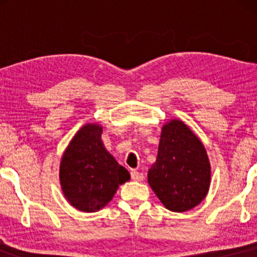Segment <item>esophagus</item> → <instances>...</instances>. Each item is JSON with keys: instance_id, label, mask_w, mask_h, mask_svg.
I'll list each match as a JSON object with an SVG mask.
<instances>
[{"instance_id": "obj_1", "label": "esophagus", "mask_w": 257, "mask_h": 257, "mask_svg": "<svg viewBox=\"0 0 257 257\" xmlns=\"http://www.w3.org/2000/svg\"><path fill=\"white\" fill-rule=\"evenodd\" d=\"M131 179L135 181H143L144 180V174L140 173V172L132 170L131 171Z\"/></svg>"}]
</instances>
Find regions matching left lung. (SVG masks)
<instances>
[{
  "label": "left lung",
  "instance_id": "1",
  "mask_svg": "<svg viewBox=\"0 0 257 257\" xmlns=\"http://www.w3.org/2000/svg\"><path fill=\"white\" fill-rule=\"evenodd\" d=\"M147 178L156 195L172 212H186L206 198L210 182L208 156L184 121L172 119L163 126L157 161Z\"/></svg>",
  "mask_w": 257,
  "mask_h": 257
}]
</instances>
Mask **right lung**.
Instances as JSON below:
<instances>
[{"label":"right lung","instance_id":"add662e5","mask_svg":"<svg viewBox=\"0 0 257 257\" xmlns=\"http://www.w3.org/2000/svg\"><path fill=\"white\" fill-rule=\"evenodd\" d=\"M103 127L84 125L70 142L61 160L59 180L70 205L82 212H97L111 201L130 173L107 152Z\"/></svg>","mask_w":257,"mask_h":257}]
</instances>
